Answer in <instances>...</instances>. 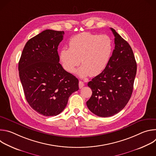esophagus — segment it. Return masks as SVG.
Masks as SVG:
<instances>
[{"instance_id":"1","label":"esophagus","mask_w":156,"mask_h":156,"mask_svg":"<svg viewBox=\"0 0 156 156\" xmlns=\"http://www.w3.org/2000/svg\"><path fill=\"white\" fill-rule=\"evenodd\" d=\"M84 86V83H83V81H79V87L81 89V88H82Z\"/></svg>"}]
</instances>
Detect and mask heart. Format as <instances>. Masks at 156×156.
I'll use <instances>...</instances> for the list:
<instances>
[{
  "label": "heart",
  "instance_id": "obj_1",
  "mask_svg": "<svg viewBox=\"0 0 156 156\" xmlns=\"http://www.w3.org/2000/svg\"><path fill=\"white\" fill-rule=\"evenodd\" d=\"M69 46V48L60 49V60L63 68L70 73L81 62L82 65L75 73L81 78L102 73L110 60L114 48L113 42L108 36L88 32L72 37Z\"/></svg>",
  "mask_w": 156,
  "mask_h": 156
}]
</instances>
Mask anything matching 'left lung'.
<instances>
[{"mask_svg": "<svg viewBox=\"0 0 156 156\" xmlns=\"http://www.w3.org/2000/svg\"><path fill=\"white\" fill-rule=\"evenodd\" d=\"M115 49L104 71L92 79L87 86L92 96L86 102L94 114L107 117L119 113L127 104L133 90L137 65L129 44L114 29Z\"/></svg>", "mask_w": 156, "mask_h": 156, "instance_id": "1", "label": "left lung"}]
</instances>
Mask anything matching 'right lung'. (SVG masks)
<instances>
[{
	"label": "right lung",
	"mask_w": 156,
	"mask_h": 156,
	"mask_svg": "<svg viewBox=\"0 0 156 156\" xmlns=\"http://www.w3.org/2000/svg\"><path fill=\"white\" fill-rule=\"evenodd\" d=\"M63 31L44 30L25 44L18 71L31 107L46 117L61 113L70 95L79 90L78 80L59 63L58 46Z\"/></svg>",
	"instance_id": "obj_1"
}]
</instances>
